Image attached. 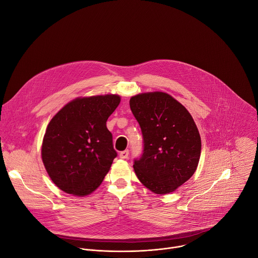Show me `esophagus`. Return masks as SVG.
Wrapping results in <instances>:
<instances>
[{
	"label": "esophagus",
	"mask_w": 258,
	"mask_h": 258,
	"mask_svg": "<svg viewBox=\"0 0 258 258\" xmlns=\"http://www.w3.org/2000/svg\"><path fill=\"white\" fill-rule=\"evenodd\" d=\"M128 155H129V150L121 151V152H120V154H119L120 158H122V159H126V158H128Z\"/></svg>",
	"instance_id": "esophagus-1"
}]
</instances>
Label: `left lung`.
I'll return each mask as SVG.
<instances>
[{
	"label": "left lung",
	"mask_w": 258,
	"mask_h": 258,
	"mask_svg": "<svg viewBox=\"0 0 258 258\" xmlns=\"http://www.w3.org/2000/svg\"><path fill=\"white\" fill-rule=\"evenodd\" d=\"M131 111L143 135V153L134 161L141 183L156 194L175 191L197 168L201 139L187 109L164 92L131 97Z\"/></svg>",
	"instance_id": "left-lung-1"
}]
</instances>
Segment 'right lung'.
Listing matches in <instances>:
<instances>
[{
	"label": "right lung",
	"mask_w": 258,
	"mask_h": 258,
	"mask_svg": "<svg viewBox=\"0 0 258 258\" xmlns=\"http://www.w3.org/2000/svg\"><path fill=\"white\" fill-rule=\"evenodd\" d=\"M118 95L76 98L50 121L42 160L52 181L66 193L85 196L96 190L117 152L106 122L120 103Z\"/></svg>",
	"instance_id": "1"
}]
</instances>
